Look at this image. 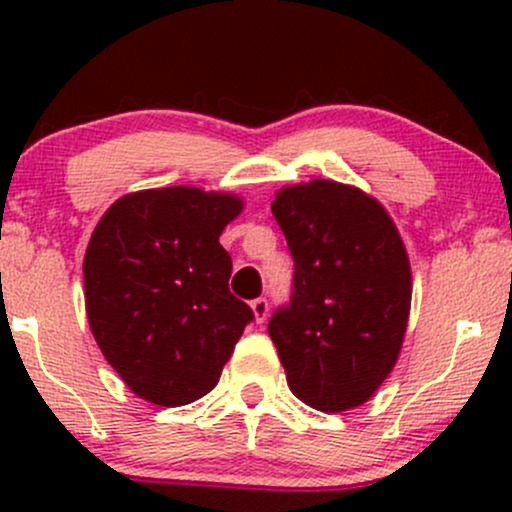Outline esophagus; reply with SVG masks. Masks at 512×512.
<instances>
[{
  "label": "esophagus",
  "instance_id": "34e87169",
  "mask_svg": "<svg viewBox=\"0 0 512 512\" xmlns=\"http://www.w3.org/2000/svg\"><path fill=\"white\" fill-rule=\"evenodd\" d=\"M250 308H252V313H255V320H257V322L267 320V315H269V303H267V298H255V301L250 303Z\"/></svg>",
  "mask_w": 512,
  "mask_h": 512
}]
</instances>
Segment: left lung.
<instances>
[{
  "mask_svg": "<svg viewBox=\"0 0 512 512\" xmlns=\"http://www.w3.org/2000/svg\"><path fill=\"white\" fill-rule=\"evenodd\" d=\"M272 211L296 262L293 296L269 320L291 392L349 411L395 368L411 308L409 255L383 204L354 185L281 187Z\"/></svg>",
  "mask_w": 512,
  "mask_h": 512,
  "instance_id": "left-lung-1",
  "label": "left lung"
}]
</instances>
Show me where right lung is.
Masks as SVG:
<instances>
[{
  "label": "right lung",
  "mask_w": 512,
  "mask_h": 512,
  "mask_svg": "<svg viewBox=\"0 0 512 512\" xmlns=\"http://www.w3.org/2000/svg\"><path fill=\"white\" fill-rule=\"evenodd\" d=\"M240 211L231 192H129L88 240V325L105 361L146 402L182 407L214 390L255 317L228 291L233 264L219 243Z\"/></svg>",
  "instance_id": "obj_1"
}]
</instances>
